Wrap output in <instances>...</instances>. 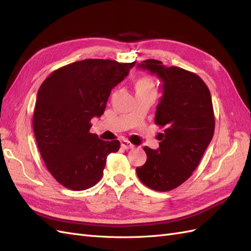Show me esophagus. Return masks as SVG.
Masks as SVG:
<instances>
[{"label":"esophagus","instance_id":"obj_1","mask_svg":"<svg viewBox=\"0 0 251 251\" xmlns=\"http://www.w3.org/2000/svg\"><path fill=\"white\" fill-rule=\"evenodd\" d=\"M121 147L126 150H130V149L134 148V144L127 140H121Z\"/></svg>","mask_w":251,"mask_h":251}]
</instances>
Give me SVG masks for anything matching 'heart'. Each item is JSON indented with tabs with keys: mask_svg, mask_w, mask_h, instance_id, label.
Wrapping results in <instances>:
<instances>
[{
	"mask_svg": "<svg viewBox=\"0 0 251 251\" xmlns=\"http://www.w3.org/2000/svg\"><path fill=\"white\" fill-rule=\"evenodd\" d=\"M136 92H155V82L151 76H142L135 83Z\"/></svg>",
	"mask_w": 251,
	"mask_h": 251,
	"instance_id": "b5f03b06",
	"label": "heart"
}]
</instances>
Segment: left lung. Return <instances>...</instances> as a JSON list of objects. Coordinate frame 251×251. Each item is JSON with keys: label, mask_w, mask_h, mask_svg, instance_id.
I'll use <instances>...</instances> for the list:
<instances>
[{"label": "left lung", "mask_w": 251, "mask_h": 251, "mask_svg": "<svg viewBox=\"0 0 251 251\" xmlns=\"http://www.w3.org/2000/svg\"><path fill=\"white\" fill-rule=\"evenodd\" d=\"M156 74L163 95L155 124L164 128L159 148L144 147L147 162L136 169L142 183L158 192H169L192 176L215 132L210 92L198 75L179 67H165L147 59L137 66Z\"/></svg>", "instance_id": "8db88e82"}]
</instances>
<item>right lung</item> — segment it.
Masks as SVG:
<instances>
[{
	"label": "right lung",
	"mask_w": 251,
	"mask_h": 251,
	"mask_svg": "<svg viewBox=\"0 0 251 251\" xmlns=\"http://www.w3.org/2000/svg\"><path fill=\"white\" fill-rule=\"evenodd\" d=\"M133 63L83 59L53 71L37 92L33 132L48 171L58 183L85 191L102 177L107 156L118 151V140L104 141L90 133L91 119L100 117L112 89Z\"/></svg>",
	"instance_id": "add662e5"
}]
</instances>
